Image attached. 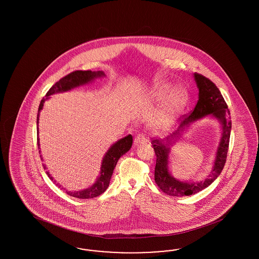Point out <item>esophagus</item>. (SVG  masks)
Wrapping results in <instances>:
<instances>
[{
    "instance_id": "esophagus-1",
    "label": "esophagus",
    "mask_w": 259,
    "mask_h": 259,
    "mask_svg": "<svg viewBox=\"0 0 259 259\" xmlns=\"http://www.w3.org/2000/svg\"><path fill=\"white\" fill-rule=\"evenodd\" d=\"M148 142V138L147 136L145 135V134H139V135H137V137L135 138V140H134V144H135V146H139L140 144H143V143H147Z\"/></svg>"
}]
</instances>
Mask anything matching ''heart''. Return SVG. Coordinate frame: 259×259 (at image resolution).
Instances as JSON below:
<instances>
[{
	"label": "heart",
	"mask_w": 259,
	"mask_h": 259,
	"mask_svg": "<svg viewBox=\"0 0 259 259\" xmlns=\"http://www.w3.org/2000/svg\"><path fill=\"white\" fill-rule=\"evenodd\" d=\"M169 87L164 83H157L153 89V95L157 98L163 97L168 91ZM186 94L182 87H176L166 96L163 101L159 110L153 115L150 125L154 130H166L168 129L177 113L182 109L185 104Z\"/></svg>",
	"instance_id": "b5f03b06"
}]
</instances>
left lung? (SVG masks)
I'll use <instances>...</instances> for the list:
<instances>
[{
  "label": "left lung",
  "instance_id": "1",
  "mask_svg": "<svg viewBox=\"0 0 259 259\" xmlns=\"http://www.w3.org/2000/svg\"><path fill=\"white\" fill-rule=\"evenodd\" d=\"M195 81L199 89V99L195 108L183 116V121L177 132L172 133V138L180 135V132L188 124L205 115L211 114L222 124V136L218 148L214 166L208 178L199 183H184L174 179L168 170L169 162V144H164L159 140L152 141V147L156 155V165L154 170V181L161 190L170 196L183 197L195 194L208 187L222 172L227 158L229 140L231 133V116L228 106L222 97L217 85L208 77L202 74H194ZM168 141V138H167ZM171 145V144H170Z\"/></svg>",
  "mask_w": 259,
  "mask_h": 259
}]
</instances>
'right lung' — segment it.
Instances as JSON below:
<instances>
[{"label": "right lung", "instance_id": "right-lung-1", "mask_svg": "<svg viewBox=\"0 0 259 259\" xmlns=\"http://www.w3.org/2000/svg\"><path fill=\"white\" fill-rule=\"evenodd\" d=\"M105 75L103 72H92V71H74L64 77L59 79L55 84H53L50 87V90L48 91L46 97H44L42 100L39 103L38 106V111H37V123H38V114L39 111L44 107V103L49 98L50 95H52L57 92H62V91H68L74 87H79L81 84H85L87 82L93 80L94 78L103 76ZM37 148H39V143H38V138H37ZM133 144V137L131 135L126 136L123 139L119 140L116 142L114 145L111 146V148L107 151L103 162H102V167H101V176L99 177L97 182L92 185L91 187L81 190V191H76V192H69L67 191V194L73 196V197L78 198V199H89V198L97 197L104 193L108 186L110 185L112 172L114 170V167L117 163L118 159L126 153ZM40 152V150L38 151ZM44 168L46 169V165H42ZM49 178L51 181H53L52 177L50 176V172H47ZM54 182V181H53ZM60 187V186H59Z\"/></svg>", "mask_w": 259, "mask_h": 259}]
</instances>
